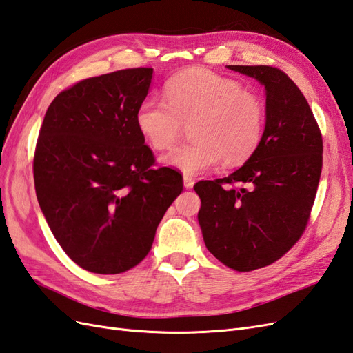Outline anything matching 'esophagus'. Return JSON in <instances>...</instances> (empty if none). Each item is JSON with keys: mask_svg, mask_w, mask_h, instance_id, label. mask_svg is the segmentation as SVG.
<instances>
[{"mask_svg": "<svg viewBox=\"0 0 353 353\" xmlns=\"http://www.w3.org/2000/svg\"><path fill=\"white\" fill-rule=\"evenodd\" d=\"M194 183H195V180L192 177H190V176H185L183 177V185H185V188H188V190H190V188H192Z\"/></svg>", "mask_w": 353, "mask_h": 353, "instance_id": "34e87169", "label": "esophagus"}]
</instances>
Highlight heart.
I'll list each match as a JSON object with an SVG mask.
<instances>
[{
	"label": "heart",
	"mask_w": 353,
	"mask_h": 353,
	"mask_svg": "<svg viewBox=\"0 0 353 353\" xmlns=\"http://www.w3.org/2000/svg\"><path fill=\"white\" fill-rule=\"evenodd\" d=\"M165 101L147 97L135 111L139 134L153 149H171L190 126L191 143L176 147L163 162L199 174L223 159L227 167L247 162L261 143L266 105L239 81L191 69L167 81Z\"/></svg>",
	"instance_id": "1"
}]
</instances>
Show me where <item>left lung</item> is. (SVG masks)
<instances>
[{
	"instance_id": "1",
	"label": "left lung",
	"mask_w": 353,
	"mask_h": 353,
	"mask_svg": "<svg viewBox=\"0 0 353 353\" xmlns=\"http://www.w3.org/2000/svg\"><path fill=\"white\" fill-rule=\"evenodd\" d=\"M266 90V126L256 153L233 174L194 185L199 223L214 256L237 272L281 259L310 221L322 173V132L298 85L272 65H228Z\"/></svg>"
}]
</instances>
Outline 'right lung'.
<instances>
[{
    "instance_id": "1",
    "label": "right lung",
    "mask_w": 353,
    "mask_h": 353,
    "mask_svg": "<svg viewBox=\"0 0 353 353\" xmlns=\"http://www.w3.org/2000/svg\"><path fill=\"white\" fill-rule=\"evenodd\" d=\"M152 68L78 81L55 96L36 143L32 174L63 251L94 274H121L149 254L183 179L158 167L135 125Z\"/></svg>"
}]
</instances>
